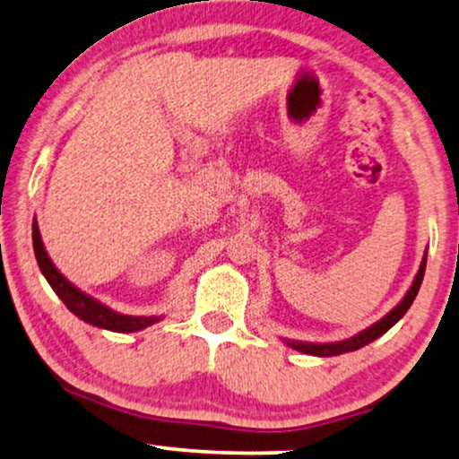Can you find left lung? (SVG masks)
I'll use <instances>...</instances> for the list:
<instances>
[{
	"instance_id": "1",
	"label": "left lung",
	"mask_w": 459,
	"mask_h": 459,
	"mask_svg": "<svg viewBox=\"0 0 459 459\" xmlns=\"http://www.w3.org/2000/svg\"><path fill=\"white\" fill-rule=\"evenodd\" d=\"M426 254H423L420 271H417L415 280H413V283H411V288L407 290V294H404V299L400 300V303L394 307L387 316L381 317L379 322H375L373 326H368L367 330H362V333L350 336V339L334 341V343H305V341H290V339H283V343L297 351L309 353V356H320V358H330V356H339V353L356 351V350H359V347L373 343L375 339H379L381 334H385L387 330H390L394 324H396L400 317L409 311V307L413 305V300L417 297V292H420V286L423 281V273H426Z\"/></svg>"
}]
</instances>
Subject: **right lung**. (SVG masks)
Returning <instances> with one entry per match:
<instances>
[{"instance_id":"add662e5","label":"right lung","mask_w":459,"mask_h":459,"mask_svg":"<svg viewBox=\"0 0 459 459\" xmlns=\"http://www.w3.org/2000/svg\"><path fill=\"white\" fill-rule=\"evenodd\" d=\"M33 252H36L39 271H42L46 281L50 283V288L56 292V297L65 303L74 316H78L80 320L91 324V326L112 330V333H137V330L152 326V324L160 320L159 316H125V313L109 309V307L100 303L97 299H92L91 294L75 288L50 260L36 220H33Z\"/></svg>"}]
</instances>
